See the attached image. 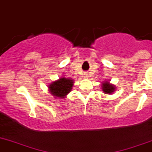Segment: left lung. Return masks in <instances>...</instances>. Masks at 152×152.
Segmentation results:
<instances>
[{
  "label": "left lung",
  "mask_w": 152,
  "mask_h": 152,
  "mask_svg": "<svg viewBox=\"0 0 152 152\" xmlns=\"http://www.w3.org/2000/svg\"><path fill=\"white\" fill-rule=\"evenodd\" d=\"M102 90H103V91L105 93V94H112V93L114 91L115 88H114V86H113V85L109 84L108 82H104V83L102 84Z\"/></svg>",
  "instance_id": "8db88e82"
}]
</instances>
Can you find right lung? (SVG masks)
I'll return each instance as SVG.
<instances>
[{"mask_svg":"<svg viewBox=\"0 0 152 152\" xmlns=\"http://www.w3.org/2000/svg\"><path fill=\"white\" fill-rule=\"evenodd\" d=\"M73 80L67 78H60L58 80L53 82L49 86L50 91L53 96L60 98H64L72 90Z\"/></svg>","mask_w":152,"mask_h":152,"instance_id":"right-lung-1","label":"right lung"}]
</instances>
